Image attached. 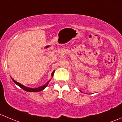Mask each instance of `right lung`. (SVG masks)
Returning a JSON list of instances; mask_svg holds the SVG:
<instances>
[{
  "label": "right lung",
  "instance_id": "obj_1",
  "mask_svg": "<svg viewBox=\"0 0 122 122\" xmlns=\"http://www.w3.org/2000/svg\"><path fill=\"white\" fill-rule=\"evenodd\" d=\"M55 70H54V71L52 72V76H53L54 73H55ZM12 80H13V81H14L15 83H16V85H17V86H19V87H20V88H22V89H23V90H25V91L29 92H38L42 91V90H43V89H45V88H46V86H47V85H48V83H49V81H50V80H49V81H47V82L45 84V85H43V86H40V87H37V88L33 89V88H30V87H26V86H23V85H22V84L19 83H18V82H17V81H16V80H15L14 79H12Z\"/></svg>",
  "mask_w": 122,
  "mask_h": 122
}]
</instances>
